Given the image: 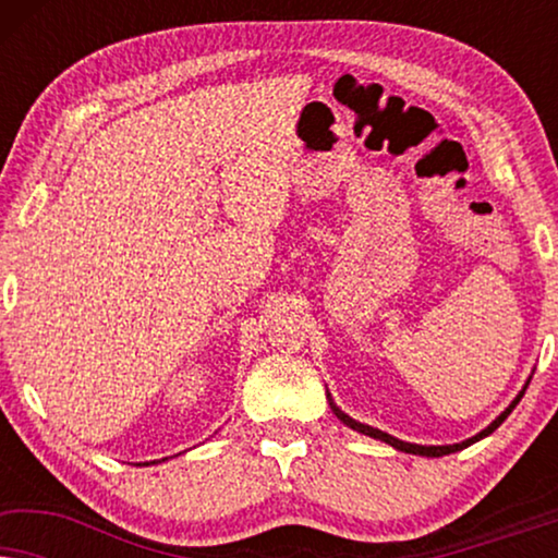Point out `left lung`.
<instances>
[{"instance_id":"8db88e82","label":"left lung","mask_w":558,"mask_h":558,"mask_svg":"<svg viewBox=\"0 0 558 558\" xmlns=\"http://www.w3.org/2000/svg\"><path fill=\"white\" fill-rule=\"evenodd\" d=\"M525 391V388H523ZM523 391L515 396V401L510 403V407L502 411V414L495 418V422L487 426V429H483L480 434H475V437H470V439H464V441H460V445H441V447H434V445H411V441H401V439H396V437H391V434H386V432H380V429H373V426H368V424H361V422H355V418H350L348 414H342V411L335 407L332 403V399H330V393H327V399H330V407H332V411H335V416L340 418L342 424L345 426H350V429H355V432H361V434H365V437H373V439H380V441H386V445H391L393 449H399V452H407V454H422V457H445V454H452V452H460V449H464V447H470V445H475V441H480L483 437H487V434H493L495 429H498V426L506 422L508 418V414L510 411L515 409V403L521 401V396H523Z\"/></svg>"}]
</instances>
